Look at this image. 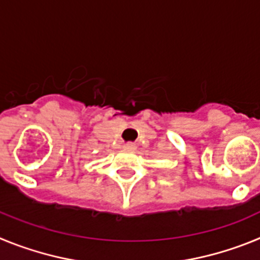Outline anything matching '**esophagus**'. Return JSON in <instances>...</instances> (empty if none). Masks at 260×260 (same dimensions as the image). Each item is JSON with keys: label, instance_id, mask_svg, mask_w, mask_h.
<instances>
[{"label": "esophagus", "instance_id": "34e87169", "mask_svg": "<svg viewBox=\"0 0 260 260\" xmlns=\"http://www.w3.org/2000/svg\"><path fill=\"white\" fill-rule=\"evenodd\" d=\"M123 148H125V150H134L135 144L133 143V142H127V143L123 144Z\"/></svg>", "mask_w": 260, "mask_h": 260}]
</instances>
